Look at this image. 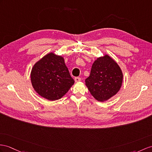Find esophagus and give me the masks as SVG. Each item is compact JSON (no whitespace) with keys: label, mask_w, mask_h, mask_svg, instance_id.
<instances>
[{"label":"esophagus","mask_w":152,"mask_h":152,"mask_svg":"<svg viewBox=\"0 0 152 152\" xmlns=\"http://www.w3.org/2000/svg\"><path fill=\"white\" fill-rule=\"evenodd\" d=\"M80 80H81V78H80V77H77L75 78V81L76 83L79 82V81H80Z\"/></svg>","instance_id":"esophagus-1"}]
</instances>
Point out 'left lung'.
I'll use <instances>...</instances> for the list:
<instances>
[{
    "instance_id": "8db88e82",
    "label": "left lung",
    "mask_w": 152,
    "mask_h": 152,
    "mask_svg": "<svg viewBox=\"0 0 152 152\" xmlns=\"http://www.w3.org/2000/svg\"><path fill=\"white\" fill-rule=\"evenodd\" d=\"M123 75L116 62L108 55L98 58L85 80L90 94L99 101H104L119 91Z\"/></svg>"
}]
</instances>
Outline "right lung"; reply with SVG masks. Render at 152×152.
Returning a JSON list of instances; mask_svg holds the SVG:
<instances>
[{
	"label": "right lung",
	"mask_w": 152,
	"mask_h": 152,
	"mask_svg": "<svg viewBox=\"0 0 152 152\" xmlns=\"http://www.w3.org/2000/svg\"><path fill=\"white\" fill-rule=\"evenodd\" d=\"M31 80L37 93L50 101L61 99L74 84L64 58L53 53L47 54L33 66Z\"/></svg>",
	"instance_id": "1"
}]
</instances>
